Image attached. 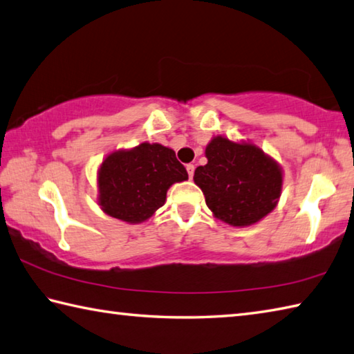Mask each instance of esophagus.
<instances>
[{
  "instance_id": "34e87169",
  "label": "esophagus",
  "mask_w": 354,
  "mask_h": 354,
  "mask_svg": "<svg viewBox=\"0 0 354 354\" xmlns=\"http://www.w3.org/2000/svg\"><path fill=\"white\" fill-rule=\"evenodd\" d=\"M185 169H187L189 178L192 179V176H194V171H195V165L194 164H187V165H185Z\"/></svg>"
}]
</instances>
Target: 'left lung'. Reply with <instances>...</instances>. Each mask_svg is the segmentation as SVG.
<instances>
[{"mask_svg":"<svg viewBox=\"0 0 354 354\" xmlns=\"http://www.w3.org/2000/svg\"><path fill=\"white\" fill-rule=\"evenodd\" d=\"M205 158L194 181L215 218L244 227L271 214L283 185L281 167L271 156L254 144L216 136L205 147Z\"/></svg>","mask_w":354,"mask_h":354,"instance_id":"8db88e82","label":"left lung"}]
</instances>
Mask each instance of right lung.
<instances>
[{"mask_svg":"<svg viewBox=\"0 0 354 354\" xmlns=\"http://www.w3.org/2000/svg\"><path fill=\"white\" fill-rule=\"evenodd\" d=\"M189 179L175 151L144 142L108 155L97 171L99 205L106 215L138 224L162 207L171 184Z\"/></svg>","mask_w":354,"mask_h":354,"instance_id":"1","label":"right lung"}]
</instances>
